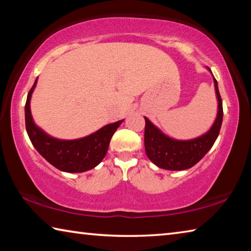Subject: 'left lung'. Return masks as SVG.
<instances>
[{"mask_svg": "<svg viewBox=\"0 0 251 251\" xmlns=\"http://www.w3.org/2000/svg\"><path fill=\"white\" fill-rule=\"evenodd\" d=\"M209 72L211 73L210 70ZM214 84L218 101L217 116L209 130L196 138L182 141V139L169 137L145 117L144 142H145L146 155L157 167L167 169V171H184V169L192 168L214 145L222 128L224 116L222 97H220L218 84L215 77Z\"/></svg>", "mask_w": 251, "mask_h": 251, "instance_id": "left-lung-1", "label": "left lung"}]
</instances>
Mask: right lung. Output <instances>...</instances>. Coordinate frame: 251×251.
I'll list each match as a JSON object with an SVG mask.
<instances>
[{"instance_id":"add662e5","label":"right lung","mask_w":251,"mask_h":251,"mask_svg":"<svg viewBox=\"0 0 251 251\" xmlns=\"http://www.w3.org/2000/svg\"><path fill=\"white\" fill-rule=\"evenodd\" d=\"M37 78L27 94L25 104V126L29 139L41 156L62 172L83 173L99 165L107 152L109 142L123 121L107 124L88 136L77 139H58L46 134L33 121L31 97Z\"/></svg>"}]
</instances>
